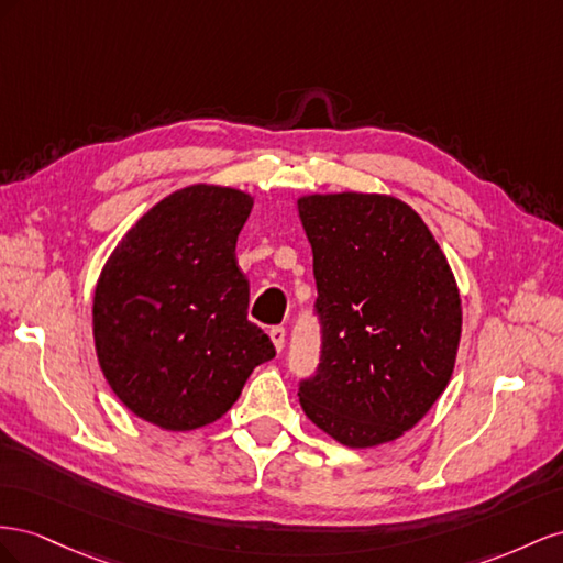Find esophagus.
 Here are the masks:
<instances>
[{"label": "esophagus", "mask_w": 563, "mask_h": 563, "mask_svg": "<svg viewBox=\"0 0 563 563\" xmlns=\"http://www.w3.org/2000/svg\"><path fill=\"white\" fill-rule=\"evenodd\" d=\"M268 336H271L273 346H276V351H283V346H285V328H280V325L271 328V330H268Z\"/></svg>", "instance_id": "esophagus-1"}]
</instances>
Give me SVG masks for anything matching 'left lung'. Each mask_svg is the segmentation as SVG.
<instances>
[{
    "label": "left lung",
    "instance_id": "obj_1",
    "mask_svg": "<svg viewBox=\"0 0 563 563\" xmlns=\"http://www.w3.org/2000/svg\"><path fill=\"white\" fill-rule=\"evenodd\" d=\"M323 363L301 384L309 420L346 448L404 437L453 377L462 334L455 273L422 217L387 192H309Z\"/></svg>",
    "mask_w": 563,
    "mask_h": 563
}]
</instances>
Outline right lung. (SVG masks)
Wrapping results in <instances>:
<instances>
[{
  "mask_svg": "<svg viewBox=\"0 0 563 563\" xmlns=\"http://www.w3.org/2000/svg\"><path fill=\"white\" fill-rule=\"evenodd\" d=\"M247 190L190 184L122 235L93 290V346L122 404L167 431L227 415L260 363L276 356L247 320L250 287L235 240Z\"/></svg>",
  "mask_w": 563,
  "mask_h": 563,
  "instance_id": "obj_1",
  "label": "right lung"
}]
</instances>
